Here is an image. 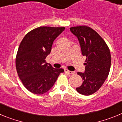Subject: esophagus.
<instances>
[{"label":"esophagus","instance_id":"obj_1","mask_svg":"<svg viewBox=\"0 0 122 122\" xmlns=\"http://www.w3.org/2000/svg\"><path fill=\"white\" fill-rule=\"evenodd\" d=\"M65 71L66 72V73H68V74H74V71H71L68 70V69H65Z\"/></svg>","mask_w":122,"mask_h":122}]
</instances>
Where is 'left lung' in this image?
<instances>
[{
  "label": "left lung",
  "mask_w": 122,
  "mask_h": 122,
  "mask_svg": "<svg viewBox=\"0 0 122 122\" xmlns=\"http://www.w3.org/2000/svg\"><path fill=\"white\" fill-rule=\"evenodd\" d=\"M70 31L77 38L82 54L86 57L85 72L77 73L82 84L76 89L81 94L90 95L100 89L108 76L111 64L110 50L101 36L89 27H72Z\"/></svg>",
  "instance_id": "8db88e82"
}]
</instances>
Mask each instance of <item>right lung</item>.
<instances>
[{
    "instance_id": "add662e5",
    "label": "right lung",
    "mask_w": 122,
    "mask_h": 122,
    "mask_svg": "<svg viewBox=\"0 0 122 122\" xmlns=\"http://www.w3.org/2000/svg\"><path fill=\"white\" fill-rule=\"evenodd\" d=\"M65 27H39L25 35L16 57L17 73L24 87L32 93L41 95L50 90L62 68H54L46 58L52 45Z\"/></svg>"
}]
</instances>
